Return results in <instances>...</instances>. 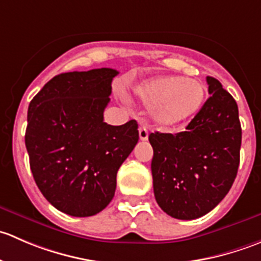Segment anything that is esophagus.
<instances>
[{"instance_id": "obj_1", "label": "esophagus", "mask_w": 261, "mask_h": 261, "mask_svg": "<svg viewBox=\"0 0 261 261\" xmlns=\"http://www.w3.org/2000/svg\"><path fill=\"white\" fill-rule=\"evenodd\" d=\"M139 138H140L141 141H146L147 138H149V133H147L145 126H141L139 128Z\"/></svg>"}]
</instances>
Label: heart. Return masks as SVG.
<instances>
[{
    "label": "heart",
    "mask_w": 261,
    "mask_h": 261,
    "mask_svg": "<svg viewBox=\"0 0 261 261\" xmlns=\"http://www.w3.org/2000/svg\"><path fill=\"white\" fill-rule=\"evenodd\" d=\"M138 101L151 111L159 127L169 128L196 117L207 99V88L201 82L167 75L147 80L136 87Z\"/></svg>",
    "instance_id": "heart-1"
}]
</instances>
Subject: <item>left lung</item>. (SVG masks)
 <instances>
[{
	"instance_id": "left-lung-1",
	"label": "left lung",
	"mask_w": 261,
	"mask_h": 261,
	"mask_svg": "<svg viewBox=\"0 0 261 261\" xmlns=\"http://www.w3.org/2000/svg\"><path fill=\"white\" fill-rule=\"evenodd\" d=\"M207 83L211 96L186 131L149 135L155 199L178 220L212 211L232 187L240 164L238 103L216 78L207 77Z\"/></svg>"
}]
</instances>
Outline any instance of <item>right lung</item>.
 Masks as SVG:
<instances>
[{
  "instance_id": "add662e5",
  "label": "right lung",
  "mask_w": 261,
  "mask_h": 261,
  "mask_svg": "<svg viewBox=\"0 0 261 261\" xmlns=\"http://www.w3.org/2000/svg\"><path fill=\"white\" fill-rule=\"evenodd\" d=\"M111 68L55 75L31 99L25 145L43 196L74 217L101 212L112 201L116 175L138 144V122L103 121Z\"/></svg>"
}]
</instances>
